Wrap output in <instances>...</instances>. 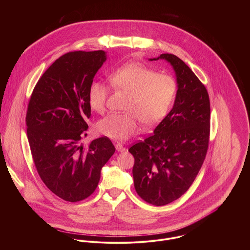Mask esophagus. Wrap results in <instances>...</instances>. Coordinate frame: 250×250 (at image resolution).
I'll return each instance as SVG.
<instances>
[{
	"label": "esophagus",
	"instance_id": "1",
	"mask_svg": "<svg viewBox=\"0 0 250 250\" xmlns=\"http://www.w3.org/2000/svg\"><path fill=\"white\" fill-rule=\"evenodd\" d=\"M115 149H116V151H118V152H124V151L126 150V148H125L122 144H120V143L115 144Z\"/></svg>",
	"mask_w": 250,
	"mask_h": 250
}]
</instances>
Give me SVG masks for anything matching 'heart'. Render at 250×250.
<instances>
[{
	"label": "heart",
	"instance_id": "heart-1",
	"mask_svg": "<svg viewBox=\"0 0 250 250\" xmlns=\"http://www.w3.org/2000/svg\"><path fill=\"white\" fill-rule=\"evenodd\" d=\"M110 84L128 93L124 113H111L99 120L97 130L115 141H125L139 130V122L153 126L166 117L175 100L177 84L167 75L138 62L123 64L108 75ZM108 89L100 82H92L87 90L89 107L98 113L106 108Z\"/></svg>",
	"mask_w": 250,
	"mask_h": 250
}]
</instances>
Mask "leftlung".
Instances as JSON below:
<instances>
[{"label":"left lung","mask_w":250,"mask_h":250,"mask_svg":"<svg viewBox=\"0 0 250 250\" xmlns=\"http://www.w3.org/2000/svg\"><path fill=\"white\" fill-rule=\"evenodd\" d=\"M176 76L177 92L168 114L143 142L129 151L135 158L133 177L138 194L163 206L191 186L205 160L210 136V100L204 84L178 57L162 54Z\"/></svg>","instance_id":"obj_1"}]
</instances>
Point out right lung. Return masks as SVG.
I'll return each mask as SVG.
<instances>
[{"label":"right lung","instance_id":"obj_1","mask_svg":"<svg viewBox=\"0 0 250 250\" xmlns=\"http://www.w3.org/2000/svg\"><path fill=\"white\" fill-rule=\"evenodd\" d=\"M106 61L102 50L62 56L39 79L29 102L27 137L36 170L46 187L65 201L88 197L115 152L107 137L87 147L81 143L91 112L87 90Z\"/></svg>","mask_w":250,"mask_h":250}]
</instances>
